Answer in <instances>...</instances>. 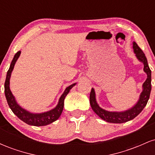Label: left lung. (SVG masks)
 I'll return each instance as SVG.
<instances>
[{
	"label": "left lung",
	"mask_w": 155,
	"mask_h": 155,
	"mask_svg": "<svg viewBox=\"0 0 155 155\" xmlns=\"http://www.w3.org/2000/svg\"><path fill=\"white\" fill-rule=\"evenodd\" d=\"M133 49L136 54L137 58L140 60V62L143 63L144 68L143 70L147 73V79L143 84V90L141 92L140 96V99L138 102L137 103L136 106L133 107L131 109L127 110V111L124 112H110L106 110L102 109L99 107L97 102L95 101V95L94 89L92 88L91 92L90 95V103L91 105V107L95 113L98 115L102 120L106 121L107 122H111V123H123L127 121H130L135 117L138 116V114L142 111V110L144 108L148 102L149 96H150L151 90H152V76H151V70L149 68L148 63H147V59L146 58L145 54L141 49L138 47V44L136 42H133Z\"/></svg>",
	"instance_id": "obj_1"
}]
</instances>
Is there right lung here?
I'll return each mask as SVG.
<instances>
[{
	"mask_svg": "<svg viewBox=\"0 0 155 155\" xmlns=\"http://www.w3.org/2000/svg\"><path fill=\"white\" fill-rule=\"evenodd\" d=\"M20 51H18L16 53L13 60H12V63L10 65L9 69L7 71L6 81H5L4 84V92L7 103H8L10 108L16 116L28 124L34 126H44L47 125V124H51V122H54V121L58 120L60 115H61L62 111L63 110L64 100H65V96L68 95L71 89L76 84H73L70 85V86L68 87L65 89V92H63V94L60 97L58 106L54 109L42 114H31L30 112L25 111V110L21 108L19 105H17V102L15 101V97L12 95V92H11L9 89V79L11 77V74H12V70H13L14 66H15L16 61H17L19 56L20 55Z\"/></svg>",
	"mask_w": 155,
	"mask_h": 155,
	"instance_id": "obj_1",
	"label": "right lung"
}]
</instances>
